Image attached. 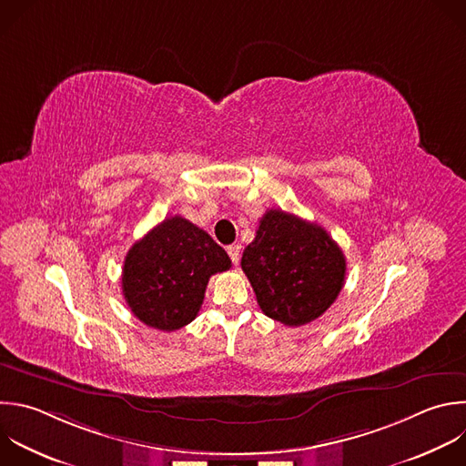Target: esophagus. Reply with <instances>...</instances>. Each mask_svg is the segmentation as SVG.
<instances>
[{
  "label": "esophagus",
  "instance_id": "obj_1",
  "mask_svg": "<svg viewBox=\"0 0 466 466\" xmlns=\"http://www.w3.org/2000/svg\"><path fill=\"white\" fill-rule=\"evenodd\" d=\"M227 252H228L232 263L238 265V263H239V245H230V247H227Z\"/></svg>",
  "mask_w": 466,
  "mask_h": 466
}]
</instances>
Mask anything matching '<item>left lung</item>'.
<instances>
[{
  "instance_id": "left-lung-1",
  "label": "left lung",
  "mask_w": 466,
  "mask_h": 466,
  "mask_svg": "<svg viewBox=\"0 0 466 466\" xmlns=\"http://www.w3.org/2000/svg\"><path fill=\"white\" fill-rule=\"evenodd\" d=\"M241 268L261 311L289 328L322 317L346 279L344 252L320 225L272 208L259 219Z\"/></svg>"
}]
</instances>
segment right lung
I'll return each mask as SVG.
<instances>
[{"mask_svg": "<svg viewBox=\"0 0 466 466\" xmlns=\"http://www.w3.org/2000/svg\"><path fill=\"white\" fill-rule=\"evenodd\" d=\"M230 265L205 230L181 216L167 218L126 254L122 294L142 324L177 331L198 317L210 276Z\"/></svg>", "mask_w": 466, "mask_h": 466, "instance_id": "1", "label": "right lung"}]
</instances>
